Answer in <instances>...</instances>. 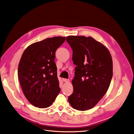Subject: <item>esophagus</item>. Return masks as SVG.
Returning <instances> with one entry per match:
<instances>
[{"mask_svg": "<svg viewBox=\"0 0 134 134\" xmlns=\"http://www.w3.org/2000/svg\"><path fill=\"white\" fill-rule=\"evenodd\" d=\"M63 81L65 82H68L69 81V79H66V78H64Z\"/></svg>", "mask_w": 134, "mask_h": 134, "instance_id": "obj_1", "label": "esophagus"}]
</instances>
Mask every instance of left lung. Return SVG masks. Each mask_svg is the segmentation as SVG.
Segmentation results:
<instances>
[{"mask_svg":"<svg viewBox=\"0 0 134 134\" xmlns=\"http://www.w3.org/2000/svg\"><path fill=\"white\" fill-rule=\"evenodd\" d=\"M76 65L72 81L73 93L68 97L74 109L85 111L95 107L107 92L113 77V60L109 50L91 37L69 36Z\"/></svg>","mask_w":134,"mask_h":134,"instance_id":"8db88e82","label":"left lung"}]
</instances>
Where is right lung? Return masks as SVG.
I'll use <instances>...</instances> for the list:
<instances>
[{
  "mask_svg": "<svg viewBox=\"0 0 134 134\" xmlns=\"http://www.w3.org/2000/svg\"><path fill=\"white\" fill-rule=\"evenodd\" d=\"M65 37H54L29 45L24 51L18 76L24 95L39 108L50 107L60 92L55 52Z\"/></svg>",
  "mask_w": 134,
  "mask_h": 134,
  "instance_id": "right-lung-1",
  "label": "right lung"
}]
</instances>
